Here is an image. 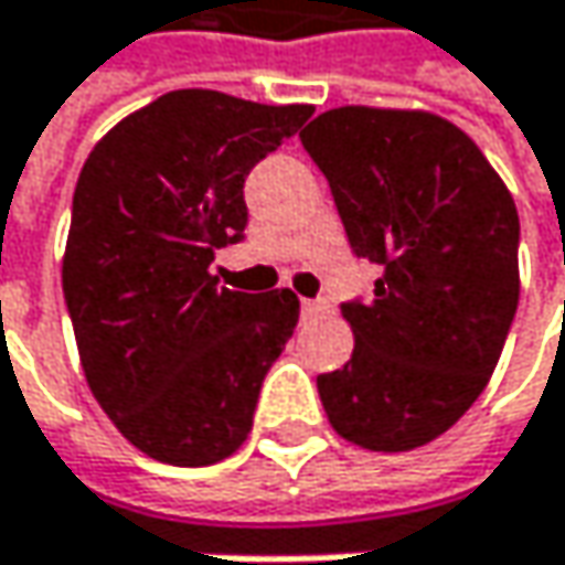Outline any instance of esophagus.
I'll return each instance as SVG.
<instances>
[{"label":"esophagus","instance_id":"esophagus-1","mask_svg":"<svg viewBox=\"0 0 565 565\" xmlns=\"http://www.w3.org/2000/svg\"><path fill=\"white\" fill-rule=\"evenodd\" d=\"M300 310H303V313H320L323 303H320V300H300Z\"/></svg>","mask_w":565,"mask_h":565}]
</instances>
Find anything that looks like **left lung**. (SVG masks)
Returning a JSON list of instances; mask_svg holds the SVG:
<instances>
[{"mask_svg":"<svg viewBox=\"0 0 565 565\" xmlns=\"http://www.w3.org/2000/svg\"><path fill=\"white\" fill-rule=\"evenodd\" d=\"M330 182L373 297L340 310L356 347L320 373L330 425L370 451H412L484 393L520 300V218L504 179L428 110L337 107L300 130Z\"/></svg>","mask_w":565,"mask_h":565,"instance_id":"1","label":"left lung"}]
</instances>
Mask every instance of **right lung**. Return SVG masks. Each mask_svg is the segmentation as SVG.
I'll return each mask as SVG.
<instances>
[{
    "mask_svg": "<svg viewBox=\"0 0 565 565\" xmlns=\"http://www.w3.org/2000/svg\"><path fill=\"white\" fill-rule=\"evenodd\" d=\"M313 114L222 90H170L87 157L61 265L87 386L120 435L175 468L235 455L300 313L284 287L209 271L245 238V179Z\"/></svg>",
    "mask_w": 565,
    "mask_h": 565,
    "instance_id": "obj_1",
    "label": "right lung"
}]
</instances>
